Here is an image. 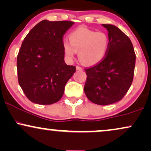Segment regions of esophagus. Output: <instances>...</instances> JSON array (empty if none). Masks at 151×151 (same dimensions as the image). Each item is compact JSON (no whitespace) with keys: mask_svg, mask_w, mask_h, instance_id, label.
<instances>
[{"mask_svg":"<svg viewBox=\"0 0 151 151\" xmlns=\"http://www.w3.org/2000/svg\"><path fill=\"white\" fill-rule=\"evenodd\" d=\"M76 69H77V70H79V71H81V70H83V69H82L81 67H80V66H79V65L76 66Z\"/></svg>","mask_w":151,"mask_h":151,"instance_id":"esophagus-1","label":"esophagus"}]
</instances>
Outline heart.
Returning a JSON list of instances; mask_svg holds the SVG:
<instances>
[{"label": "heart", "instance_id": "heart-1", "mask_svg": "<svg viewBox=\"0 0 151 151\" xmlns=\"http://www.w3.org/2000/svg\"><path fill=\"white\" fill-rule=\"evenodd\" d=\"M70 42H64L63 50L68 58L72 59L79 52L82 63L88 66L98 64L105 58L109 47L110 40L104 32H97L81 27L72 32L69 35Z\"/></svg>", "mask_w": 151, "mask_h": 151}]
</instances>
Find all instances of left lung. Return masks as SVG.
<instances>
[{"instance_id": "left-lung-1", "label": "left lung", "mask_w": 151, "mask_h": 151, "mask_svg": "<svg viewBox=\"0 0 151 151\" xmlns=\"http://www.w3.org/2000/svg\"><path fill=\"white\" fill-rule=\"evenodd\" d=\"M107 29L108 52L98 64L85 68L84 92L88 99L99 105H108L123 98L133 81L135 55L129 38L116 26L102 24Z\"/></svg>"}]
</instances>
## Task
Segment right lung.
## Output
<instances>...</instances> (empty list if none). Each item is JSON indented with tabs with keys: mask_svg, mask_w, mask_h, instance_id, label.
Wrapping results in <instances>:
<instances>
[{
	"mask_svg": "<svg viewBox=\"0 0 151 151\" xmlns=\"http://www.w3.org/2000/svg\"><path fill=\"white\" fill-rule=\"evenodd\" d=\"M74 24L43 20L24 38L17 56L18 81L27 98L38 104H51L63 95L65 86L76 67L64 61L63 35Z\"/></svg>",
	"mask_w": 151,
	"mask_h": 151,
	"instance_id": "right-lung-1",
	"label": "right lung"
}]
</instances>
